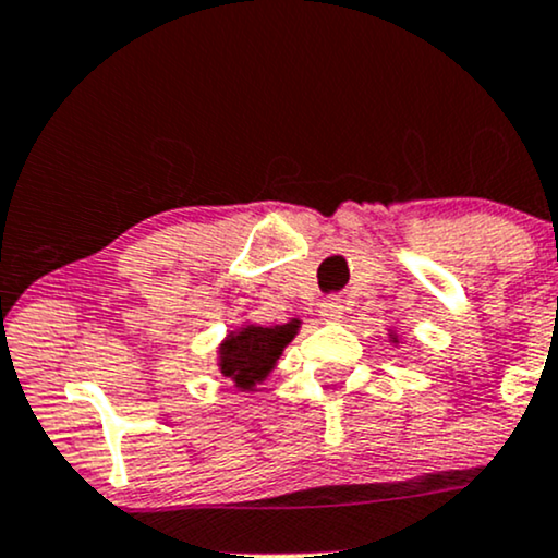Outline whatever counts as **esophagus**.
<instances>
[{
    "instance_id": "1",
    "label": "esophagus",
    "mask_w": 558,
    "mask_h": 558,
    "mask_svg": "<svg viewBox=\"0 0 558 558\" xmlns=\"http://www.w3.org/2000/svg\"><path fill=\"white\" fill-rule=\"evenodd\" d=\"M319 319L322 322H340L343 319V301L340 299H325L319 304Z\"/></svg>"
}]
</instances>
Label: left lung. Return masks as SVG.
Returning <instances> with one entry per match:
<instances>
[{"label": "left lung", "instance_id": "left-lung-1", "mask_svg": "<svg viewBox=\"0 0 558 558\" xmlns=\"http://www.w3.org/2000/svg\"><path fill=\"white\" fill-rule=\"evenodd\" d=\"M385 340H387V343L392 345V348H400V345L408 343V340L402 338V332L395 330V327H387V338H385Z\"/></svg>", "mask_w": 558, "mask_h": 558}]
</instances>
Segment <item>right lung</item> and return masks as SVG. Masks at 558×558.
<instances>
[{
    "instance_id": "1",
    "label": "right lung",
    "mask_w": 558,
    "mask_h": 558,
    "mask_svg": "<svg viewBox=\"0 0 558 558\" xmlns=\"http://www.w3.org/2000/svg\"><path fill=\"white\" fill-rule=\"evenodd\" d=\"M301 330V319L293 317L286 325H257L252 319H241L226 332L218 343V372L231 381L239 392H254L257 385H265L267 377L278 366L280 355L293 343Z\"/></svg>"
}]
</instances>
